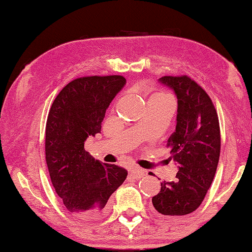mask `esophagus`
<instances>
[{"label":"esophagus","instance_id":"34e87169","mask_svg":"<svg viewBox=\"0 0 252 252\" xmlns=\"http://www.w3.org/2000/svg\"><path fill=\"white\" fill-rule=\"evenodd\" d=\"M129 172H130V176L135 178V179H139V178H143L146 173L144 170H142L139 168H135V166H134V168H130Z\"/></svg>","mask_w":252,"mask_h":252}]
</instances>
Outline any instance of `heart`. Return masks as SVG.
<instances>
[{
  "label": "heart",
  "instance_id": "b5f03b06",
  "mask_svg": "<svg viewBox=\"0 0 252 252\" xmlns=\"http://www.w3.org/2000/svg\"><path fill=\"white\" fill-rule=\"evenodd\" d=\"M151 99L160 100V101H171V98H170V95L166 94V92H164V91L157 92V94H154Z\"/></svg>",
  "mask_w": 252,
  "mask_h": 252
}]
</instances>
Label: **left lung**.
Segmentation results:
<instances>
[{"instance_id":"obj_1","label":"left lung","mask_w":252,"mask_h":252,"mask_svg":"<svg viewBox=\"0 0 252 252\" xmlns=\"http://www.w3.org/2000/svg\"><path fill=\"white\" fill-rule=\"evenodd\" d=\"M178 99L176 130L166 148L179 170L175 181H162L152 198L162 215L183 216L199 207L214 179L220 151L219 116L210 95L188 75L162 76Z\"/></svg>"}]
</instances>
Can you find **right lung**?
Listing matches in <instances>:
<instances>
[{
    "label": "right lung",
    "instance_id": "add662e5",
    "mask_svg": "<svg viewBox=\"0 0 252 252\" xmlns=\"http://www.w3.org/2000/svg\"><path fill=\"white\" fill-rule=\"evenodd\" d=\"M122 75L77 77L54 100L46 123V163L53 187L69 213L94 220L108 210V199L127 171L94 160L84 142L101 130L107 108L125 86Z\"/></svg>",
    "mask_w": 252,
    "mask_h": 252
}]
</instances>
